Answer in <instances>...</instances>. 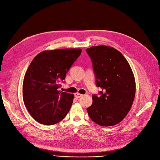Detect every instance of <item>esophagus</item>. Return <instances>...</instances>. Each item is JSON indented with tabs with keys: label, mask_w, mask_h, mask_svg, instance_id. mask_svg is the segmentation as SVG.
Returning a JSON list of instances; mask_svg holds the SVG:
<instances>
[{
	"label": "esophagus",
	"mask_w": 160,
	"mask_h": 160,
	"mask_svg": "<svg viewBox=\"0 0 160 160\" xmlns=\"http://www.w3.org/2000/svg\"><path fill=\"white\" fill-rule=\"evenodd\" d=\"M74 96H75V97L76 98H80V97H81L83 96V94H80V93H75L74 94Z\"/></svg>",
	"instance_id": "obj_1"
}]
</instances>
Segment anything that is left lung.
I'll return each mask as SVG.
<instances>
[{"label":"left lung","instance_id":"8db88e82","mask_svg":"<svg viewBox=\"0 0 160 160\" xmlns=\"http://www.w3.org/2000/svg\"><path fill=\"white\" fill-rule=\"evenodd\" d=\"M92 62L100 97L92 95L87 108L90 119L102 126L122 122L131 108L135 95V80L128 62L116 49L98 45L86 49Z\"/></svg>","mask_w":160,"mask_h":160}]
</instances>
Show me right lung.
Returning <instances> with one entry per match:
<instances>
[{"label":"right lung","instance_id":"add662e5","mask_svg":"<svg viewBox=\"0 0 160 160\" xmlns=\"http://www.w3.org/2000/svg\"><path fill=\"white\" fill-rule=\"evenodd\" d=\"M81 49L45 50L32 60L22 83V99L31 116L40 123L61 122L71 108L74 94L58 89Z\"/></svg>","mask_w":160,"mask_h":160}]
</instances>
